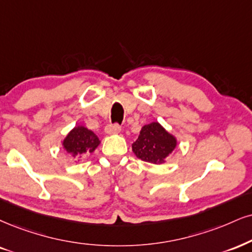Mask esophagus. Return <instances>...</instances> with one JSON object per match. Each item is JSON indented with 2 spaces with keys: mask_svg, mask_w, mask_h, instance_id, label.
<instances>
[{
  "mask_svg": "<svg viewBox=\"0 0 252 252\" xmlns=\"http://www.w3.org/2000/svg\"><path fill=\"white\" fill-rule=\"evenodd\" d=\"M105 131L108 134H114V133H119L121 131V127L119 124H110V125L106 126Z\"/></svg>",
  "mask_w": 252,
  "mask_h": 252,
  "instance_id": "obj_1",
  "label": "esophagus"
}]
</instances>
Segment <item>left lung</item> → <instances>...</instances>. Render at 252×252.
I'll use <instances>...</instances> for the list:
<instances>
[{
    "mask_svg": "<svg viewBox=\"0 0 252 252\" xmlns=\"http://www.w3.org/2000/svg\"><path fill=\"white\" fill-rule=\"evenodd\" d=\"M176 146V139L169 134L159 123H152L141 128L138 140L132 150L142 161L162 163Z\"/></svg>",
    "mask_w": 252,
    "mask_h": 252,
    "instance_id": "left-lung-1",
    "label": "left lung"
}]
</instances>
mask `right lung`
Listing matches in <instances>:
<instances>
[{"mask_svg": "<svg viewBox=\"0 0 252 252\" xmlns=\"http://www.w3.org/2000/svg\"><path fill=\"white\" fill-rule=\"evenodd\" d=\"M98 136L83 126L74 127L63 142L64 148L74 158H82L92 153L99 145Z\"/></svg>", "mask_w": 252, "mask_h": 252, "instance_id": "obj_1", "label": "right lung"}]
</instances>
